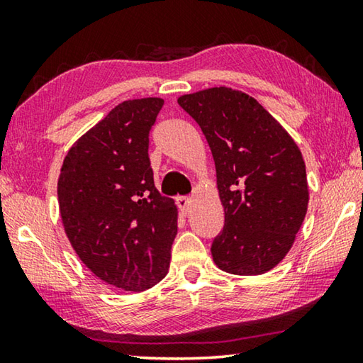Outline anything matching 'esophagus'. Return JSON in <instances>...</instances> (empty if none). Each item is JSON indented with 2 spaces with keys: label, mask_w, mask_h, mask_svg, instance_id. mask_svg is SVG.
<instances>
[{
  "label": "esophagus",
  "mask_w": 363,
  "mask_h": 363,
  "mask_svg": "<svg viewBox=\"0 0 363 363\" xmlns=\"http://www.w3.org/2000/svg\"><path fill=\"white\" fill-rule=\"evenodd\" d=\"M176 203L184 214H187L190 213V206H192V199H190V196H177Z\"/></svg>",
  "instance_id": "obj_1"
}]
</instances>
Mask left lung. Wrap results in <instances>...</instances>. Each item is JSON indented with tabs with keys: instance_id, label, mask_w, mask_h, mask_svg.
<instances>
[{
	"instance_id": "obj_1",
	"label": "left lung",
	"mask_w": 363,
	"mask_h": 363,
	"mask_svg": "<svg viewBox=\"0 0 363 363\" xmlns=\"http://www.w3.org/2000/svg\"><path fill=\"white\" fill-rule=\"evenodd\" d=\"M177 104L210 145L224 229L211 245L224 272L261 275L284 259L307 213L309 187L299 147L255 97L208 88Z\"/></svg>"
}]
</instances>
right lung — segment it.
<instances>
[{
    "mask_svg": "<svg viewBox=\"0 0 363 363\" xmlns=\"http://www.w3.org/2000/svg\"><path fill=\"white\" fill-rule=\"evenodd\" d=\"M164 101H125L70 147L57 196L67 237L96 277L125 291L164 279L177 233L174 200L153 182L149 134Z\"/></svg>",
    "mask_w": 363,
    "mask_h": 363,
    "instance_id": "obj_1",
    "label": "right lung"
}]
</instances>
